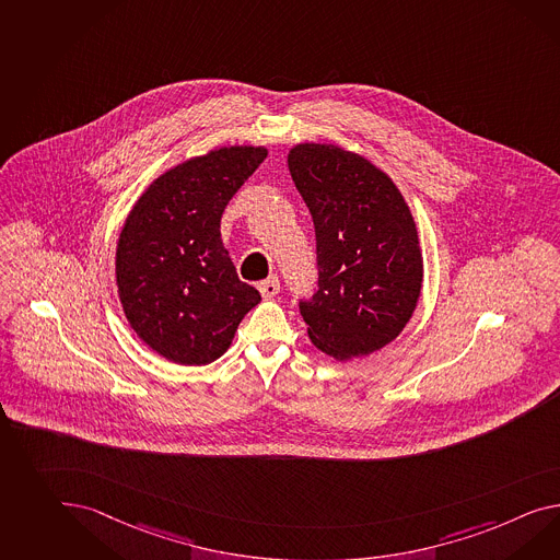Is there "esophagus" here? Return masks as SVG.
I'll list each match as a JSON object with an SVG mask.
<instances>
[{
    "instance_id": "34e87169",
    "label": "esophagus",
    "mask_w": 560,
    "mask_h": 560,
    "mask_svg": "<svg viewBox=\"0 0 560 560\" xmlns=\"http://www.w3.org/2000/svg\"><path fill=\"white\" fill-rule=\"evenodd\" d=\"M258 290L261 292L264 299H273V296L280 292V280H278V276H270L268 280L259 282Z\"/></svg>"
}]
</instances>
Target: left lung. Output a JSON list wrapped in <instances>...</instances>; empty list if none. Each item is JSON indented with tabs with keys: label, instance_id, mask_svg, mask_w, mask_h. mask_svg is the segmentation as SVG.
<instances>
[{
	"label": "left lung",
	"instance_id": "1",
	"mask_svg": "<svg viewBox=\"0 0 560 560\" xmlns=\"http://www.w3.org/2000/svg\"><path fill=\"white\" fill-rule=\"evenodd\" d=\"M288 168L315 223L318 280L299 302L308 337L341 361L370 355L400 335L420 296L415 219L387 174L337 145H294Z\"/></svg>",
	"mask_w": 560,
	"mask_h": 560
}]
</instances>
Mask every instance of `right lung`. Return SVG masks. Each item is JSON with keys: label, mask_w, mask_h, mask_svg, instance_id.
<instances>
[{"label": "right lung", "mask_w": 560, "mask_h": 560, "mask_svg": "<svg viewBox=\"0 0 560 560\" xmlns=\"http://www.w3.org/2000/svg\"><path fill=\"white\" fill-rule=\"evenodd\" d=\"M268 156L231 145L156 178L133 205L117 242V292L131 329L162 358L205 365L230 349L259 301L221 242V215Z\"/></svg>", "instance_id": "1"}]
</instances>
